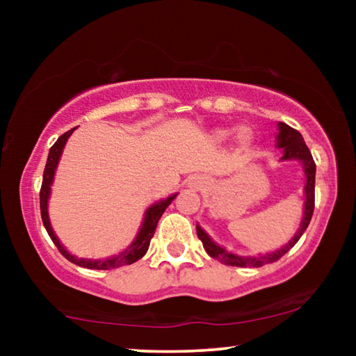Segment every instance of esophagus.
Instances as JSON below:
<instances>
[{
  "instance_id": "obj_1",
  "label": "esophagus",
  "mask_w": 356,
  "mask_h": 356,
  "mask_svg": "<svg viewBox=\"0 0 356 356\" xmlns=\"http://www.w3.org/2000/svg\"><path fill=\"white\" fill-rule=\"evenodd\" d=\"M207 178L201 177V175H193V177L188 178V186L194 189H202L207 186Z\"/></svg>"
}]
</instances>
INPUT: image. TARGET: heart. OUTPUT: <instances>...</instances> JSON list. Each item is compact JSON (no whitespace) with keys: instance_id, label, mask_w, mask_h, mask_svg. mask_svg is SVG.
I'll return each mask as SVG.
<instances>
[{"instance_id":"1","label":"heart","mask_w":356,"mask_h":356,"mask_svg":"<svg viewBox=\"0 0 356 356\" xmlns=\"http://www.w3.org/2000/svg\"><path fill=\"white\" fill-rule=\"evenodd\" d=\"M228 136H230V131H227V129L216 131V139L217 140H225ZM251 139H252V134H251L250 129H248V128L238 129V143L243 144V145H248V144H251Z\"/></svg>"}]
</instances>
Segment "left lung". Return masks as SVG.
<instances>
[{
    "label": "left lung",
    "mask_w": 356,
    "mask_h": 356,
    "mask_svg": "<svg viewBox=\"0 0 356 356\" xmlns=\"http://www.w3.org/2000/svg\"><path fill=\"white\" fill-rule=\"evenodd\" d=\"M277 147L282 149V157L280 162H285V160H298V162L303 165V172L306 177V184H305V213L303 220H301V225L298 232L295 233V236L286 243L285 246H282L280 250L267 252V254H257V256H238L233 254V252L227 251L225 248L218 246L216 241H212V238L207 235L206 232L202 230L201 227L196 225V232L199 240L202 241L204 250L207 251V254L213 257V259L223 262L227 266H236V267H261L264 264H270V262L279 261L285 252H289L291 248H293L298 240L303 235L306 228H308L311 217H313L314 212V179H316V163L313 160V155H311L308 145L305 144L303 136H301L298 131L290 128L289 124L279 123V134H277Z\"/></svg>",
    "instance_id": "1"
}]
</instances>
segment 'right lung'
Returning <instances> with one entry per match:
<instances>
[{
    "label": "right lung",
    "mask_w": 356,
    "mask_h": 356,
    "mask_svg": "<svg viewBox=\"0 0 356 356\" xmlns=\"http://www.w3.org/2000/svg\"><path fill=\"white\" fill-rule=\"evenodd\" d=\"M74 129L76 128H72V129L67 131V133L60 136L56 143L51 145L50 152H48L47 165H45V170H43V181H42V188H40V212H42L43 225H45L48 235H50L51 241L55 243L58 251H60L67 261H71L72 264L86 267V269H95V270H110V269H118V267H121V266L133 264V262L139 261L140 257H143L145 252H147L150 240H152L160 217H162L165 209H167L170 204H172L175 197H177V194H172V196H168L167 199H162V201L152 204V206H150L147 211H145L144 222L139 228L138 236H136L134 241L131 243V245L126 248L123 252H120V254L106 257V259H95V261L94 259H82V257L72 256L70 251H66V248L61 245L60 240H58L56 235H55V232H53L51 223H50V217H48V199H50L51 183H53V178H55V172H56L58 162H60L63 149H65L66 140L72 134V131H74Z\"/></svg>",
    "instance_id": "add662e5"
}]
</instances>
